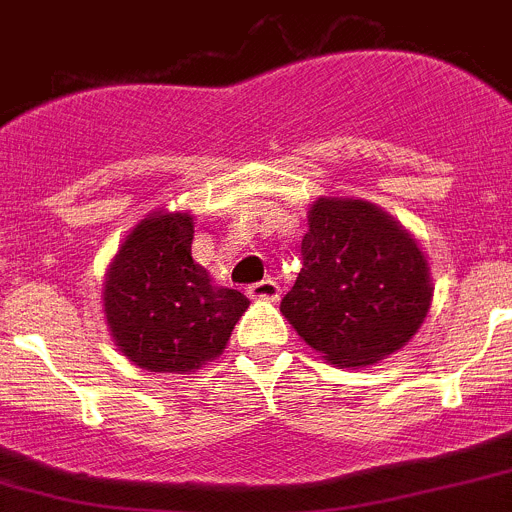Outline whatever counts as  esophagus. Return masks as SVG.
I'll return each mask as SVG.
<instances>
[{
    "instance_id": "1",
    "label": "esophagus",
    "mask_w": 512,
    "mask_h": 512,
    "mask_svg": "<svg viewBox=\"0 0 512 512\" xmlns=\"http://www.w3.org/2000/svg\"><path fill=\"white\" fill-rule=\"evenodd\" d=\"M246 294L251 299H269V302H276L279 299V284L274 279H264V281H256L251 287L246 289Z\"/></svg>"
}]
</instances>
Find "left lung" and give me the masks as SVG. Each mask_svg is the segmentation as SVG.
<instances>
[{
	"label": "left lung",
	"instance_id": "obj_1",
	"mask_svg": "<svg viewBox=\"0 0 512 512\" xmlns=\"http://www.w3.org/2000/svg\"><path fill=\"white\" fill-rule=\"evenodd\" d=\"M302 271L281 314L309 348L342 368L373 365L419 332L431 276L416 238L368 200L317 198Z\"/></svg>",
	"mask_w": 512,
	"mask_h": 512
}]
</instances>
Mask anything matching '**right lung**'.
Returning <instances> with one entry per match:
<instances>
[{
	"mask_svg": "<svg viewBox=\"0 0 512 512\" xmlns=\"http://www.w3.org/2000/svg\"><path fill=\"white\" fill-rule=\"evenodd\" d=\"M192 215L157 210L124 238L103 281L116 348L152 373H195L225 350L248 299L192 261Z\"/></svg>",
	"mask_w": 512,
	"mask_h": 512,
	"instance_id": "right-lung-1",
	"label": "right lung"
}]
</instances>
